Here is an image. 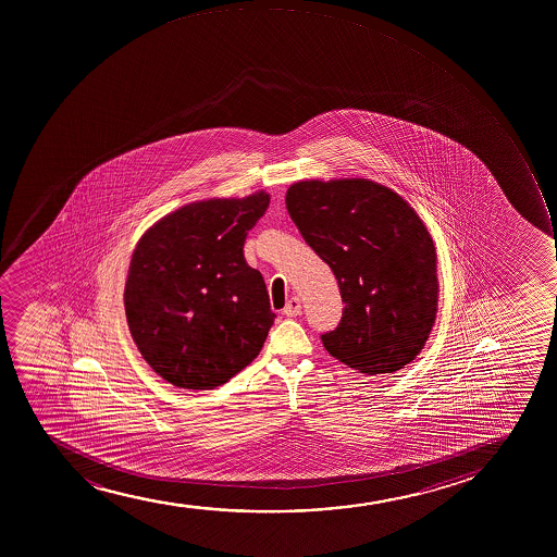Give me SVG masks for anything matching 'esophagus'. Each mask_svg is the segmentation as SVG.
<instances>
[{"mask_svg":"<svg viewBox=\"0 0 557 557\" xmlns=\"http://www.w3.org/2000/svg\"><path fill=\"white\" fill-rule=\"evenodd\" d=\"M301 313V301L298 296H294V298H290V300L287 301V306H285V309H283V314L285 317H298V314Z\"/></svg>","mask_w":557,"mask_h":557,"instance_id":"obj_1","label":"esophagus"}]
</instances>
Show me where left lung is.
<instances>
[{
	"label": "left lung",
	"instance_id": "obj_1",
	"mask_svg": "<svg viewBox=\"0 0 557 557\" xmlns=\"http://www.w3.org/2000/svg\"><path fill=\"white\" fill-rule=\"evenodd\" d=\"M287 211L337 277L344 309L325 350L367 375L419 356L437 313V256L407 201L367 180L294 183Z\"/></svg>",
	"mask_w": 557,
	"mask_h": 557
}]
</instances>
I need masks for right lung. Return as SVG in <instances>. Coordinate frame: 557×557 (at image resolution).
<instances>
[{
    "instance_id": "right-lung-1",
    "label": "right lung",
    "mask_w": 557,
    "mask_h": 557,
    "mask_svg": "<svg viewBox=\"0 0 557 557\" xmlns=\"http://www.w3.org/2000/svg\"><path fill=\"white\" fill-rule=\"evenodd\" d=\"M269 203L264 193L190 203L137 244L125 317L143 357L175 387L224 385L263 348L275 314L244 243Z\"/></svg>"
}]
</instances>
